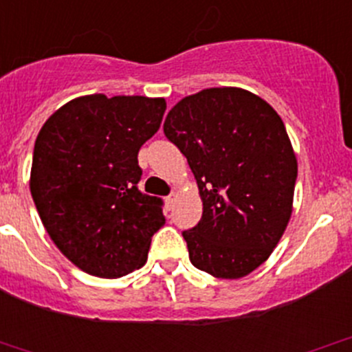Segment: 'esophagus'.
Segmentation results:
<instances>
[{
  "label": "esophagus",
  "instance_id": "1",
  "mask_svg": "<svg viewBox=\"0 0 352 352\" xmlns=\"http://www.w3.org/2000/svg\"><path fill=\"white\" fill-rule=\"evenodd\" d=\"M175 201H177V194H170V196L165 199V202H166V208H168V209H172L173 206H175Z\"/></svg>",
  "mask_w": 352,
  "mask_h": 352
}]
</instances>
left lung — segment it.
Returning a JSON list of instances; mask_svg holds the SVG:
<instances>
[{
  "label": "left lung",
  "mask_w": 352,
  "mask_h": 352,
  "mask_svg": "<svg viewBox=\"0 0 352 352\" xmlns=\"http://www.w3.org/2000/svg\"><path fill=\"white\" fill-rule=\"evenodd\" d=\"M163 131L202 201L201 221L182 233L190 262L214 278H245L267 261L293 212L298 162L281 117L243 88H206L177 102Z\"/></svg>",
  "instance_id": "left-lung-1"
}]
</instances>
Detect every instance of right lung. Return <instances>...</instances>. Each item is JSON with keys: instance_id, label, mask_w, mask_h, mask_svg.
I'll list each match as a JSON object with an SVG mask.
<instances>
[{"instance_id": "obj_1", "label": "right lung", "mask_w": 352, "mask_h": 352, "mask_svg": "<svg viewBox=\"0 0 352 352\" xmlns=\"http://www.w3.org/2000/svg\"><path fill=\"white\" fill-rule=\"evenodd\" d=\"M165 98L83 95L49 117L35 140L30 192L56 247L90 276L143 267L165 225L162 201L138 190L140 148L158 131Z\"/></svg>"}]
</instances>
